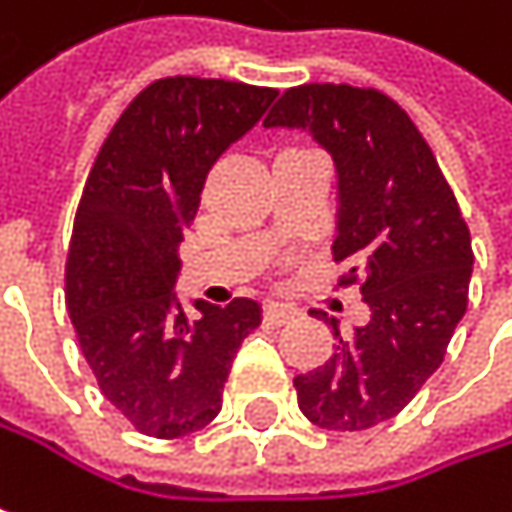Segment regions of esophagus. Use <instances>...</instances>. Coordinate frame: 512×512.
<instances>
[{"mask_svg":"<svg viewBox=\"0 0 512 512\" xmlns=\"http://www.w3.org/2000/svg\"><path fill=\"white\" fill-rule=\"evenodd\" d=\"M296 314H299V311H296L293 305H284V302H266V305H263V317H266V323H275V326L296 320Z\"/></svg>","mask_w":512,"mask_h":512,"instance_id":"esophagus-1","label":"esophagus"}]
</instances>
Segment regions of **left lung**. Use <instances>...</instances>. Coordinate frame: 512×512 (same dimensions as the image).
I'll use <instances>...</instances> for the list:
<instances>
[{"label": "left lung", "mask_w": 512, "mask_h": 512, "mask_svg": "<svg viewBox=\"0 0 512 512\" xmlns=\"http://www.w3.org/2000/svg\"><path fill=\"white\" fill-rule=\"evenodd\" d=\"M263 127L308 130L338 174L332 255L370 308L326 364L293 379L302 415L356 433L394 418L436 373L468 305L471 234L412 118L382 91L287 88ZM317 317V311H311Z\"/></svg>", "instance_id": "8db88e82"}]
</instances>
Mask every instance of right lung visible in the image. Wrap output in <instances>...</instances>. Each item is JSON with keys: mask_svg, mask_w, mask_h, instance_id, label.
<instances>
[{"mask_svg": "<svg viewBox=\"0 0 512 512\" xmlns=\"http://www.w3.org/2000/svg\"><path fill=\"white\" fill-rule=\"evenodd\" d=\"M275 94L225 79H156L124 109L85 180L64 269L67 311L100 391L145 436L207 427L240 344L260 326L255 299L225 308L195 299L189 320L174 284L210 168Z\"/></svg>", "mask_w": 512, "mask_h": 512, "instance_id": "1", "label": "right lung"}]
</instances>
